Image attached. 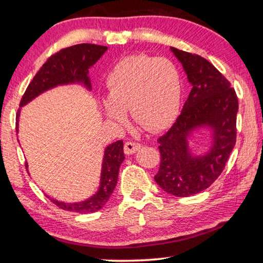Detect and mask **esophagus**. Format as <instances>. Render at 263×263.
<instances>
[{
	"label": "esophagus",
	"mask_w": 263,
	"mask_h": 263,
	"mask_svg": "<svg viewBox=\"0 0 263 263\" xmlns=\"http://www.w3.org/2000/svg\"><path fill=\"white\" fill-rule=\"evenodd\" d=\"M140 148H141L140 143L132 142V141H129V142L124 144V153H126L127 155H132V154H134L135 152L139 151Z\"/></svg>",
	"instance_id": "34e87169"
}]
</instances>
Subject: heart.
<instances>
[{"instance_id":"heart-1","label":"heart","mask_w":263,"mask_h":263,"mask_svg":"<svg viewBox=\"0 0 263 263\" xmlns=\"http://www.w3.org/2000/svg\"><path fill=\"white\" fill-rule=\"evenodd\" d=\"M108 98L101 100L104 115L123 123L126 110L149 132L172 126L182 101V76L168 59L148 55L126 56L111 68L106 78Z\"/></svg>"}]
</instances>
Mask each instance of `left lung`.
I'll return each mask as SVG.
<instances>
[{"label":"left lung","instance_id":"8db88e82","mask_svg":"<svg viewBox=\"0 0 263 263\" xmlns=\"http://www.w3.org/2000/svg\"><path fill=\"white\" fill-rule=\"evenodd\" d=\"M171 50L182 64L192 90L176 122L157 140L161 163L154 179L165 193L187 197L205 191L224 169L236 142L239 102L228 80L211 62L176 48ZM203 128L211 144L195 155L192 135Z\"/></svg>","mask_w":263,"mask_h":263}]
</instances>
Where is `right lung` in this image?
I'll return each instance as SVG.
<instances>
[{
  "mask_svg": "<svg viewBox=\"0 0 263 263\" xmlns=\"http://www.w3.org/2000/svg\"><path fill=\"white\" fill-rule=\"evenodd\" d=\"M108 48L98 44L82 43L60 50L48 59L37 74L27 87L22 96L20 108L26 106L42 92L58 86L66 84H81L87 90H91L89 69L107 51ZM20 111L16 114V132L18 133ZM123 141H116L104 149L102 168H101L100 185L98 191L87 200L79 202H63L50 199L59 208L68 212L88 214L100 211L107 203L118 183L120 165L123 162ZM28 168V165H27Z\"/></svg>",
  "mask_w": 263,
  "mask_h": 263,
  "instance_id": "add662e5",
  "label": "right lung"
}]
</instances>
